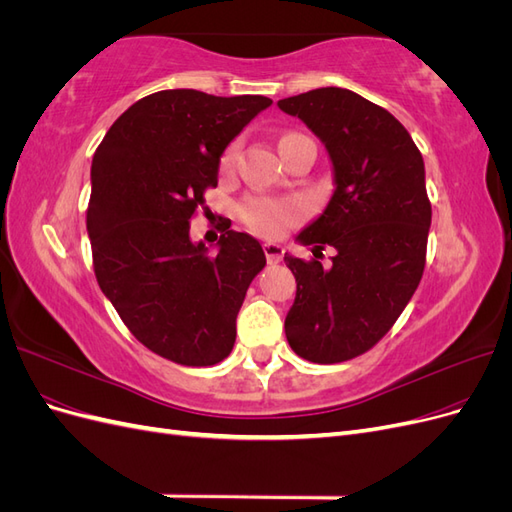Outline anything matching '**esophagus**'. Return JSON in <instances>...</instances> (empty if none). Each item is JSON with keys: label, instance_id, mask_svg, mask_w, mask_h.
<instances>
[{"label": "esophagus", "instance_id": "obj_1", "mask_svg": "<svg viewBox=\"0 0 512 512\" xmlns=\"http://www.w3.org/2000/svg\"><path fill=\"white\" fill-rule=\"evenodd\" d=\"M262 250H265V256H267V262H271V265H275V262H280L284 258V247L280 243H265L262 245Z\"/></svg>", "mask_w": 512, "mask_h": 512}]
</instances>
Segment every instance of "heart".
I'll use <instances>...</instances> for the list:
<instances>
[{"mask_svg":"<svg viewBox=\"0 0 512 512\" xmlns=\"http://www.w3.org/2000/svg\"><path fill=\"white\" fill-rule=\"evenodd\" d=\"M292 136H301V134H286V136H282V141H288V138H292ZM237 156H239V143H232L224 151L222 168L230 170L232 166H235ZM241 218L254 232H258V235L280 237L290 224L297 222L299 207L294 205V203H290V200L250 198L241 207Z\"/></svg>","mask_w":512,"mask_h":512,"instance_id":"1","label":"heart"}]
</instances>
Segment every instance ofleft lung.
<instances>
[{
    "instance_id": "1",
    "label": "left lung",
    "mask_w": 512,
    "mask_h": 512,
    "mask_svg": "<svg viewBox=\"0 0 512 512\" xmlns=\"http://www.w3.org/2000/svg\"><path fill=\"white\" fill-rule=\"evenodd\" d=\"M327 149L335 190L301 245L335 247L331 269L286 252L297 297L284 329L312 363L354 359L389 333L421 282L431 226L425 164L412 136L382 106L320 87L277 102Z\"/></svg>"
}]
</instances>
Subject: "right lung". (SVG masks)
I'll use <instances>...</instances> for the list:
<instances>
[{"label": "right lung", "instance_id": "add662e5", "mask_svg": "<svg viewBox=\"0 0 512 512\" xmlns=\"http://www.w3.org/2000/svg\"><path fill=\"white\" fill-rule=\"evenodd\" d=\"M271 104L158 91L134 102L94 153L87 235L96 280L130 333L168 361L215 365L235 346L265 252L247 232L226 230L209 254L190 239V220L218 185L224 149Z\"/></svg>", "mask_w": 512, "mask_h": 512}]
</instances>
